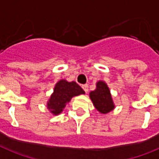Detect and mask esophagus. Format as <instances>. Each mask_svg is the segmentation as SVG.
<instances>
[{
    "label": "esophagus",
    "mask_w": 159,
    "mask_h": 159,
    "mask_svg": "<svg viewBox=\"0 0 159 159\" xmlns=\"http://www.w3.org/2000/svg\"><path fill=\"white\" fill-rule=\"evenodd\" d=\"M82 88H83V89L84 90L85 93H87L88 92H89V85H88V84H84V85H82Z\"/></svg>",
    "instance_id": "34e87169"
}]
</instances>
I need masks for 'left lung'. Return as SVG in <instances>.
Returning <instances> with one entry per match:
<instances>
[{
  "instance_id": "left-lung-1",
  "label": "left lung",
  "mask_w": 159,
  "mask_h": 159,
  "mask_svg": "<svg viewBox=\"0 0 159 159\" xmlns=\"http://www.w3.org/2000/svg\"><path fill=\"white\" fill-rule=\"evenodd\" d=\"M89 98L96 110L101 114H107L115 108L110 89L105 81L96 83V89L89 93Z\"/></svg>"
}]
</instances>
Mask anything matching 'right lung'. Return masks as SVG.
Returning <instances> with one entry per match:
<instances>
[{"instance_id": "right-lung-1", "label": "right lung", "mask_w": 159, "mask_h": 159, "mask_svg": "<svg viewBox=\"0 0 159 159\" xmlns=\"http://www.w3.org/2000/svg\"><path fill=\"white\" fill-rule=\"evenodd\" d=\"M84 93L76 82H68L64 79L60 80L56 83L53 93L47 102V109L53 115H60L72 98Z\"/></svg>"}]
</instances>
